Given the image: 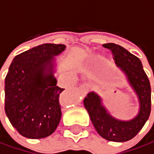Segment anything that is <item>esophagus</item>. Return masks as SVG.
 <instances>
[{
    "label": "esophagus",
    "mask_w": 154,
    "mask_h": 154,
    "mask_svg": "<svg viewBox=\"0 0 154 154\" xmlns=\"http://www.w3.org/2000/svg\"><path fill=\"white\" fill-rule=\"evenodd\" d=\"M80 88H81V90L83 91V93H85V94L88 91V86L86 85V84H85V85H82V86L80 87Z\"/></svg>",
    "instance_id": "esophagus-1"
}]
</instances>
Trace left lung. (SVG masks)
Returning a JSON list of instances; mask_svg holds the SVG:
<instances>
[{"mask_svg":"<svg viewBox=\"0 0 154 154\" xmlns=\"http://www.w3.org/2000/svg\"><path fill=\"white\" fill-rule=\"evenodd\" d=\"M104 47L111 50L117 66L122 70L128 84L139 100L137 115L122 120L113 117L102 102L100 96L94 91L84 98V106L88 112L96 131L107 140L123 142L131 140L144 126L151 113V85L140 60L124 47L109 43Z\"/></svg>","mask_w":154,"mask_h":154,"instance_id":"1","label":"left lung"}]
</instances>
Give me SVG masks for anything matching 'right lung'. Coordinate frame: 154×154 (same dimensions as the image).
<instances>
[{
    "label": "right lung",
    "instance_id": "add662e5",
    "mask_svg": "<svg viewBox=\"0 0 154 154\" xmlns=\"http://www.w3.org/2000/svg\"><path fill=\"white\" fill-rule=\"evenodd\" d=\"M65 45L43 44L16 56L5 78V113L23 137L51 135L61 119L59 97L65 88L57 86L56 57Z\"/></svg>",
    "mask_w": 154,
    "mask_h": 154
}]
</instances>
